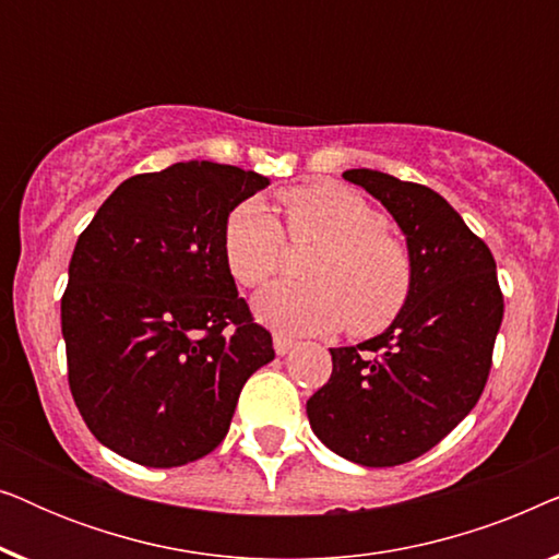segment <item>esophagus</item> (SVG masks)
I'll return each mask as SVG.
<instances>
[{"instance_id":"34e87169","label":"esophagus","mask_w":559,"mask_h":559,"mask_svg":"<svg viewBox=\"0 0 559 559\" xmlns=\"http://www.w3.org/2000/svg\"><path fill=\"white\" fill-rule=\"evenodd\" d=\"M293 348H295L293 338H287V335H282V333H274V350H277V356H285Z\"/></svg>"}]
</instances>
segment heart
Masks as SVG:
<instances>
[{
	"mask_svg": "<svg viewBox=\"0 0 559 559\" xmlns=\"http://www.w3.org/2000/svg\"><path fill=\"white\" fill-rule=\"evenodd\" d=\"M287 236L318 247L305 264L310 282H285L257 300V316L285 333L346 331L356 338L384 333L407 308L415 262L389 218L361 193L338 182L282 193ZM285 228L262 201H247L224 224V262L247 289H259L285 266Z\"/></svg>",
	"mask_w": 559,
	"mask_h": 559,
	"instance_id": "obj_1",
	"label": "heart"
}]
</instances>
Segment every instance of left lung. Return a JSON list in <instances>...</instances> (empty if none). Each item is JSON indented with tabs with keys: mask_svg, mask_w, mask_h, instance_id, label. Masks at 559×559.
Here are the masks:
<instances>
[{
	"mask_svg": "<svg viewBox=\"0 0 559 559\" xmlns=\"http://www.w3.org/2000/svg\"><path fill=\"white\" fill-rule=\"evenodd\" d=\"M343 178L379 198L400 224L415 289L377 338L331 348L333 373L308 400V417L333 453L386 468L432 450L476 407L491 373L503 293L491 249L440 193L366 167Z\"/></svg>",
	"mask_w": 559,
	"mask_h": 559,
	"instance_id": "left-lung-1",
	"label": "left lung"
}]
</instances>
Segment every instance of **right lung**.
<instances>
[{"mask_svg": "<svg viewBox=\"0 0 559 559\" xmlns=\"http://www.w3.org/2000/svg\"><path fill=\"white\" fill-rule=\"evenodd\" d=\"M270 186L218 163L121 182L75 241L60 300L68 384L98 442L150 468L209 455L274 358L224 262V224Z\"/></svg>", "mask_w": 559, "mask_h": 559, "instance_id": "add662e5", "label": "right lung"}]
</instances>
